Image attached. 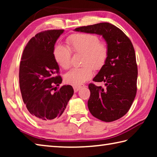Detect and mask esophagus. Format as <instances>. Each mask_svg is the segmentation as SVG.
Masks as SVG:
<instances>
[{
  "label": "esophagus",
  "mask_w": 157,
  "mask_h": 157,
  "mask_svg": "<svg viewBox=\"0 0 157 157\" xmlns=\"http://www.w3.org/2000/svg\"><path fill=\"white\" fill-rule=\"evenodd\" d=\"M85 86V85L83 84H78V85H75V86H73V89H74V91L77 92L78 91L79 89L83 88V87Z\"/></svg>",
  "instance_id": "obj_1"
}]
</instances>
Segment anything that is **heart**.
<instances>
[{
    "label": "heart",
    "mask_w": 157,
    "mask_h": 157,
    "mask_svg": "<svg viewBox=\"0 0 157 157\" xmlns=\"http://www.w3.org/2000/svg\"><path fill=\"white\" fill-rule=\"evenodd\" d=\"M68 47L57 45L55 47L53 55L57 63L63 69H68L71 63L72 52L82 53V68L71 69L66 74V83L78 85L91 79L94 75L93 68L100 70L105 64L109 55V47L105 41H100L96 34L79 33L73 34L66 41Z\"/></svg>",
    "instance_id": "heart-1"
}]
</instances>
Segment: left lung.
I'll list each match as a JSON object with an SVG mask.
<instances>
[{
    "mask_svg": "<svg viewBox=\"0 0 157 157\" xmlns=\"http://www.w3.org/2000/svg\"><path fill=\"white\" fill-rule=\"evenodd\" d=\"M102 36L109 47L105 64L94 78L105 88L89 84L88 107L100 121L112 122L128 112L137 91L138 68L134 46L121 29L109 23L82 26L74 30Z\"/></svg>",
    "mask_w": 157,
    "mask_h": 157,
    "instance_id": "8db88e82",
    "label": "left lung"
}]
</instances>
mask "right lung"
<instances>
[{
  "label": "right lung",
  "mask_w": 157,
  "mask_h": 157,
  "mask_svg": "<svg viewBox=\"0 0 157 157\" xmlns=\"http://www.w3.org/2000/svg\"><path fill=\"white\" fill-rule=\"evenodd\" d=\"M63 33V30H50L36 34L28 41L21 57L19 86L23 102L31 116L42 123L57 121L74 93L71 85L52 91L62 82L53 51Z\"/></svg>",
  "instance_id": "right-lung-1"
}]
</instances>
